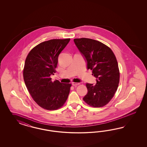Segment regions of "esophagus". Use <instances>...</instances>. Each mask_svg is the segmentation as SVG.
<instances>
[{
    "label": "esophagus",
    "instance_id": "34e87169",
    "mask_svg": "<svg viewBox=\"0 0 147 147\" xmlns=\"http://www.w3.org/2000/svg\"><path fill=\"white\" fill-rule=\"evenodd\" d=\"M80 84L79 83H77V82H72L71 83V85H73V86H77V85H79Z\"/></svg>",
    "mask_w": 147,
    "mask_h": 147
}]
</instances>
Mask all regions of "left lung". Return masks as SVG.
I'll return each mask as SVG.
<instances>
[{
	"label": "left lung",
	"mask_w": 147,
	"mask_h": 147,
	"mask_svg": "<svg viewBox=\"0 0 147 147\" xmlns=\"http://www.w3.org/2000/svg\"><path fill=\"white\" fill-rule=\"evenodd\" d=\"M74 42L96 79L95 85L86 84L88 93L83 98L90 106L101 107L109 102L115 93L120 72L115 56L102 42L89 38L74 39Z\"/></svg>",
	"instance_id": "8db88e82"
}]
</instances>
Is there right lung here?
Here are the masks:
<instances>
[{"instance_id":"obj_1","label":"right lung","mask_w":147,"mask_h":147,"mask_svg":"<svg viewBox=\"0 0 147 147\" xmlns=\"http://www.w3.org/2000/svg\"><path fill=\"white\" fill-rule=\"evenodd\" d=\"M70 39H52L36 45L27 56L23 71L24 80L32 97L39 106L56 110L67 100L71 84L52 82L58 57Z\"/></svg>"}]
</instances>
